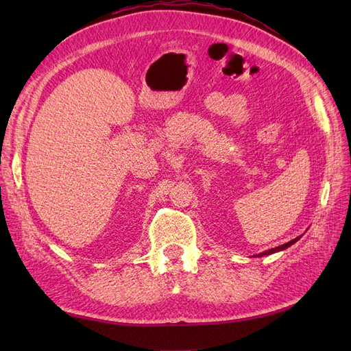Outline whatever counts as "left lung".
Masks as SVG:
<instances>
[{
	"label": "left lung",
	"instance_id": "left-lung-1",
	"mask_svg": "<svg viewBox=\"0 0 351 351\" xmlns=\"http://www.w3.org/2000/svg\"><path fill=\"white\" fill-rule=\"evenodd\" d=\"M300 239H302V236L295 237L294 240H291V241H289V243H285V244H281V246H278V247H274V249H269V250H265V252H262V253H259V254H254L253 258H262V256H268V254H272V253H277V252L285 250L287 247H290L291 244H294L295 241H299Z\"/></svg>",
	"mask_w": 351,
	"mask_h": 351
}]
</instances>
